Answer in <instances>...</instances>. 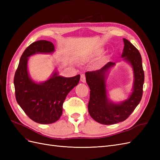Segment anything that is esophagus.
Wrapping results in <instances>:
<instances>
[{"label": "esophagus", "mask_w": 160, "mask_h": 160, "mask_svg": "<svg viewBox=\"0 0 160 160\" xmlns=\"http://www.w3.org/2000/svg\"><path fill=\"white\" fill-rule=\"evenodd\" d=\"M81 81L83 82V83H85L86 82V79H85V74H81Z\"/></svg>", "instance_id": "obj_1"}]
</instances>
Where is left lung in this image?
I'll return each mask as SVG.
<instances>
[{"label":"left lung","mask_w":160,"mask_h":160,"mask_svg":"<svg viewBox=\"0 0 160 160\" xmlns=\"http://www.w3.org/2000/svg\"><path fill=\"white\" fill-rule=\"evenodd\" d=\"M123 39L124 48L122 57L132 67L134 79L132 93L127 99L117 103L108 97L106 77L115 62H109L99 70L85 72L87 83L91 90L88 104L89 115L97 122L103 125L123 122L132 113L142 98L144 72L142 57L132 43L126 38Z\"/></svg>","instance_id":"1"}]
</instances>
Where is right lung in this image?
Instances as JSON below:
<instances>
[{"mask_svg":"<svg viewBox=\"0 0 160 160\" xmlns=\"http://www.w3.org/2000/svg\"><path fill=\"white\" fill-rule=\"evenodd\" d=\"M55 52L52 42L41 40L32 42L24 51L14 78L15 97L18 104L34 122L52 123L62 113V104L69 92L79 83L80 75L64 77L55 71L47 81L37 83L30 77L27 64L28 57L37 54Z\"/></svg>","mask_w":160,"mask_h":160,"instance_id":"add662e5","label":"right lung"}]
</instances>
